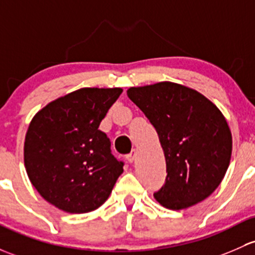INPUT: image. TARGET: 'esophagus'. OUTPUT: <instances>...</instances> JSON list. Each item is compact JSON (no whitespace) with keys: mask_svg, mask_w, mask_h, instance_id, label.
<instances>
[{"mask_svg":"<svg viewBox=\"0 0 255 255\" xmlns=\"http://www.w3.org/2000/svg\"><path fill=\"white\" fill-rule=\"evenodd\" d=\"M135 155H136V151H135V150H133L132 152H129V154L126 156V159L128 160V162H133V161H134V159H135Z\"/></svg>","mask_w":255,"mask_h":255,"instance_id":"esophagus-1","label":"esophagus"}]
</instances>
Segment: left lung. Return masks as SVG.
Instances as JSON below:
<instances>
[{"instance_id": "8db88e82", "label": "left lung", "mask_w": 255, "mask_h": 255, "mask_svg": "<svg viewBox=\"0 0 255 255\" xmlns=\"http://www.w3.org/2000/svg\"><path fill=\"white\" fill-rule=\"evenodd\" d=\"M127 95L154 126L165 154L167 176L155 199L179 210L208 198L231 159V132L220 110L202 94L170 82L130 88Z\"/></svg>"}]
</instances>
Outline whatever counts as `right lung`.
I'll list each match as a JSON object with an SVG mask.
<instances>
[{"label":"right lung","instance_id":"right-lung-1","mask_svg":"<svg viewBox=\"0 0 255 255\" xmlns=\"http://www.w3.org/2000/svg\"><path fill=\"white\" fill-rule=\"evenodd\" d=\"M122 89L83 88L52 101L31 120L24 163L42 198L61 210L83 214L103 205L123 172L111 141L99 129Z\"/></svg>","mask_w":255,"mask_h":255}]
</instances>
